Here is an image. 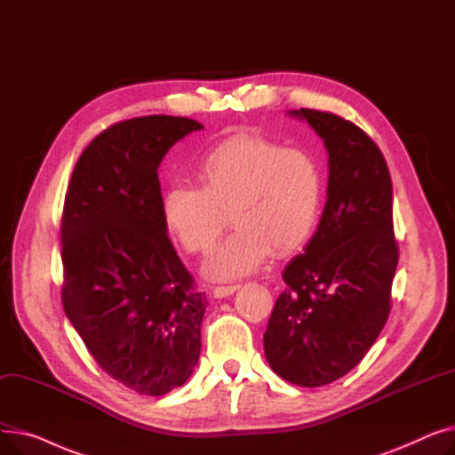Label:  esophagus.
Returning <instances> with one entry per match:
<instances>
[{
    "label": "esophagus",
    "instance_id": "1",
    "mask_svg": "<svg viewBox=\"0 0 455 455\" xmlns=\"http://www.w3.org/2000/svg\"><path fill=\"white\" fill-rule=\"evenodd\" d=\"M235 290H240V283H228V285H215L213 288V297L223 299L232 295Z\"/></svg>",
    "mask_w": 455,
    "mask_h": 455
}]
</instances>
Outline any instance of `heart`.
Returning a JSON list of instances; mask_svg holds the SVG:
<instances>
[{"label":"heart","mask_w":455,"mask_h":455,"mask_svg":"<svg viewBox=\"0 0 455 455\" xmlns=\"http://www.w3.org/2000/svg\"><path fill=\"white\" fill-rule=\"evenodd\" d=\"M199 188L173 184L162 215L173 240L189 254H206L230 221L235 230L206 261L215 278L243 276L271 251L285 254L312 235L323 201L315 158L258 136H230L206 151L197 167Z\"/></svg>","instance_id":"1"}]
</instances>
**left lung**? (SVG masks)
<instances>
[{
	"label": "left lung",
	"mask_w": 455,
	"mask_h": 455,
	"mask_svg": "<svg viewBox=\"0 0 455 455\" xmlns=\"http://www.w3.org/2000/svg\"><path fill=\"white\" fill-rule=\"evenodd\" d=\"M328 149L319 227L282 278L264 350L271 369L302 387L339 379L363 360L391 312L398 264L393 184L374 140L348 119L300 108Z\"/></svg>",
	"instance_id": "left-lung-1"
}]
</instances>
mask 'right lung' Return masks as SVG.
<instances>
[{
	"mask_svg": "<svg viewBox=\"0 0 455 455\" xmlns=\"http://www.w3.org/2000/svg\"><path fill=\"white\" fill-rule=\"evenodd\" d=\"M196 119L141 116L110 125L83 151L66 191L62 306L88 352L148 396L182 386L201 354L208 306L162 215L158 165Z\"/></svg>",
	"mask_w": 455,
	"mask_h": 455,
	"instance_id": "obj_1",
	"label": "right lung"
}]
</instances>
